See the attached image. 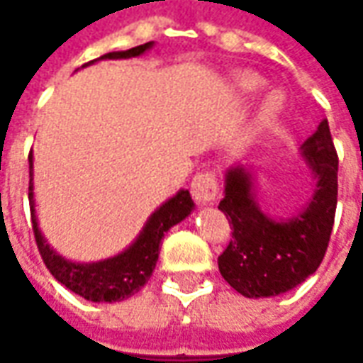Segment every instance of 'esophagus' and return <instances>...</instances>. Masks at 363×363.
<instances>
[{"label": "esophagus", "instance_id": "1", "mask_svg": "<svg viewBox=\"0 0 363 363\" xmlns=\"http://www.w3.org/2000/svg\"><path fill=\"white\" fill-rule=\"evenodd\" d=\"M192 198L198 204H213L218 200V179L212 171H202L192 179L190 184Z\"/></svg>", "mask_w": 363, "mask_h": 363}]
</instances>
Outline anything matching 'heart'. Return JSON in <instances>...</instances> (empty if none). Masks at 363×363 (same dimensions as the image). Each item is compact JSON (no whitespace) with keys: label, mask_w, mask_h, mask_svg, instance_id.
<instances>
[{"label":"heart","mask_w":363,"mask_h":363,"mask_svg":"<svg viewBox=\"0 0 363 363\" xmlns=\"http://www.w3.org/2000/svg\"><path fill=\"white\" fill-rule=\"evenodd\" d=\"M267 85L264 77H260L259 74L252 72H241L233 77V87H235L237 95L241 96H252L255 93H259L262 87ZM286 99L280 91H270L264 95L262 103H260L259 114L262 120H274L281 111H284Z\"/></svg>","instance_id":"1"}]
</instances>
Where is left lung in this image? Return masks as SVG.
Wrapping results in <instances>:
<instances>
[{"instance_id":"left-lung-1","label":"left lung","mask_w":363,"mask_h":363,"mask_svg":"<svg viewBox=\"0 0 363 363\" xmlns=\"http://www.w3.org/2000/svg\"><path fill=\"white\" fill-rule=\"evenodd\" d=\"M301 157L315 189L299 212L278 220L257 202L255 167L235 163L225 171V196L218 208L233 225V239L218 267L241 296L286 294L315 274L327 252L338 194V157L327 118L303 142Z\"/></svg>"}]
</instances>
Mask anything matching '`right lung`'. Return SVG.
<instances>
[{"label": "right lung", "instance_id": "right-lung-1", "mask_svg": "<svg viewBox=\"0 0 363 363\" xmlns=\"http://www.w3.org/2000/svg\"><path fill=\"white\" fill-rule=\"evenodd\" d=\"M151 46L153 43H145L135 48H130V50L108 52L85 66H91L99 60L135 58V56H142L143 52L150 50ZM28 173H30L28 204H30L33 231H35L36 245H38L44 264L60 284H64L67 289H72L83 299L95 301V303L122 301V299L138 294L155 270L161 239L165 237L169 229L181 223L184 218H189L190 212L194 210V202L190 198L189 190H179L173 198H169L151 213L140 231V235L135 237L134 243L128 249L114 257H108V259L96 260V262H75V260L62 257L56 249H52L38 228L35 208V182H33V153L28 155Z\"/></svg>", "mask_w": 363, "mask_h": 363}]
</instances>
